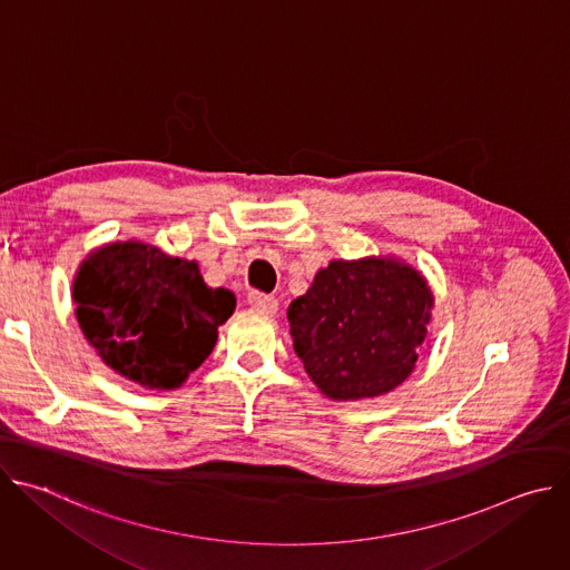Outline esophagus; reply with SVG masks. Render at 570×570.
<instances>
[{"mask_svg": "<svg viewBox=\"0 0 570 570\" xmlns=\"http://www.w3.org/2000/svg\"><path fill=\"white\" fill-rule=\"evenodd\" d=\"M248 304L255 308V311H262L266 315H275L277 313V299L273 295H266V293H259V291H253L248 295Z\"/></svg>", "mask_w": 570, "mask_h": 570, "instance_id": "34e87169", "label": "esophagus"}]
</instances>
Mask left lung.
Returning a JSON list of instances; mask_svg holds the SVG:
<instances>
[{
	"mask_svg": "<svg viewBox=\"0 0 570 570\" xmlns=\"http://www.w3.org/2000/svg\"><path fill=\"white\" fill-rule=\"evenodd\" d=\"M426 277L394 255L334 259L291 302L293 350L334 401L381 396L415 370L433 320Z\"/></svg>",
	"mask_w": 570,
	"mask_h": 570,
	"instance_id": "left-lung-1",
	"label": "left lung"
}]
</instances>
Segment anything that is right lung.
Returning <instances> with one entry per match:
<instances>
[{
    "mask_svg": "<svg viewBox=\"0 0 570 570\" xmlns=\"http://www.w3.org/2000/svg\"><path fill=\"white\" fill-rule=\"evenodd\" d=\"M71 299L101 361L148 390H176L212 354L234 313L227 288H209L196 262L144 240H115L80 262Z\"/></svg>",
    "mask_w": 570,
    "mask_h": 570,
    "instance_id": "1",
    "label": "right lung"
}]
</instances>
